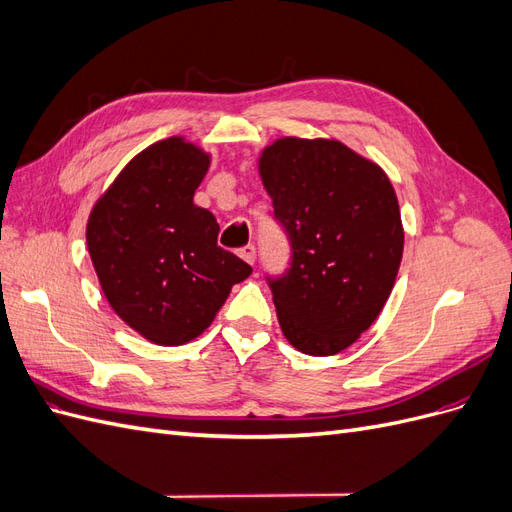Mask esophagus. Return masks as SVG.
Listing matches in <instances>:
<instances>
[{
    "label": "esophagus",
    "instance_id": "34e87169",
    "mask_svg": "<svg viewBox=\"0 0 512 512\" xmlns=\"http://www.w3.org/2000/svg\"><path fill=\"white\" fill-rule=\"evenodd\" d=\"M239 256H241L245 262H250V265H254V260H256V245H254V243L243 245L241 250H239Z\"/></svg>",
    "mask_w": 512,
    "mask_h": 512
}]
</instances>
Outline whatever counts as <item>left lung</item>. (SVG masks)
Listing matches in <instances>:
<instances>
[{
    "mask_svg": "<svg viewBox=\"0 0 512 512\" xmlns=\"http://www.w3.org/2000/svg\"><path fill=\"white\" fill-rule=\"evenodd\" d=\"M260 177L290 265L267 277L288 342L312 356L342 352L365 333L393 290L404 228L382 168L327 138H280Z\"/></svg>",
    "mask_w": 512,
    "mask_h": 512,
    "instance_id": "1",
    "label": "left lung"
}]
</instances>
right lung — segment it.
Returning a JSON list of instances; mask_svg holds the SVG:
<instances>
[{"label": "right lung", "instance_id": "1", "mask_svg": "<svg viewBox=\"0 0 512 512\" xmlns=\"http://www.w3.org/2000/svg\"><path fill=\"white\" fill-rule=\"evenodd\" d=\"M209 156L168 138L121 170L87 222V247L117 316L160 346L198 337L252 267L218 245L220 224L194 205Z\"/></svg>", "mask_w": 512, "mask_h": 512}]
</instances>
